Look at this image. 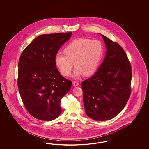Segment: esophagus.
Here are the masks:
<instances>
[{
  "label": "esophagus",
  "instance_id": "34e87169",
  "mask_svg": "<svg viewBox=\"0 0 149 149\" xmlns=\"http://www.w3.org/2000/svg\"><path fill=\"white\" fill-rule=\"evenodd\" d=\"M73 85L74 86H77L79 85V82H77V81H74L73 82Z\"/></svg>",
  "mask_w": 149,
  "mask_h": 149
}]
</instances>
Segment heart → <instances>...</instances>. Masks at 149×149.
I'll return each instance as SVG.
<instances>
[{
  "instance_id": "1",
  "label": "heart",
  "mask_w": 149,
  "mask_h": 149,
  "mask_svg": "<svg viewBox=\"0 0 149 149\" xmlns=\"http://www.w3.org/2000/svg\"><path fill=\"white\" fill-rule=\"evenodd\" d=\"M63 54L58 53L55 63L61 73L65 77L70 76L76 67L73 76L79 78L84 74L92 75L97 69L103 54V46L99 40L79 38L73 40L64 48Z\"/></svg>"
}]
</instances>
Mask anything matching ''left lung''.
<instances>
[{
  "mask_svg": "<svg viewBox=\"0 0 149 149\" xmlns=\"http://www.w3.org/2000/svg\"><path fill=\"white\" fill-rule=\"evenodd\" d=\"M107 52L104 60L93 76L81 83L86 113L96 121L117 116L131 94L132 68L120 45L101 35Z\"/></svg>",
  "mask_w": 149,
  "mask_h": 149,
  "instance_id": "8db88e82",
  "label": "left lung"
}]
</instances>
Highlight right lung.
<instances>
[{
  "mask_svg": "<svg viewBox=\"0 0 149 149\" xmlns=\"http://www.w3.org/2000/svg\"><path fill=\"white\" fill-rule=\"evenodd\" d=\"M72 33L39 36L23 50L19 57L17 85L23 103L32 117L43 121L57 118L61 100L72 82L61 75L55 58Z\"/></svg>",
  "mask_w": 149,
  "mask_h": 149,
  "instance_id": "obj_1",
  "label": "right lung"
}]
</instances>
